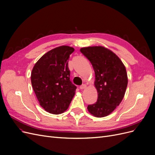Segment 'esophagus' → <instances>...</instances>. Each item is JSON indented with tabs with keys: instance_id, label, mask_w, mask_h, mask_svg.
Returning <instances> with one entry per match:
<instances>
[{
	"instance_id": "obj_1",
	"label": "esophagus",
	"mask_w": 155,
	"mask_h": 155,
	"mask_svg": "<svg viewBox=\"0 0 155 155\" xmlns=\"http://www.w3.org/2000/svg\"><path fill=\"white\" fill-rule=\"evenodd\" d=\"M86 84H82V85H81V86H80V89H86Z\"/></svg>"
}]
</instances>
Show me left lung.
Masks as SVG:
<instances>
[{
  "label": "left lung",
  "instance_id": "obj_1",
  "mask_svg": "<svg viewBox=\"0 0 155 155\" xmlns=\"http://www.w3.org/2000/svg\"><path fill=\"white\" fill-rule=\"evenodd\" d=\"M81 51L92 64L98 92L97 102L89 105L87 110L96 117H106L124 97L128 82L126 67L115 53L105 47L82 48Z\"/></svg>",
  "mask_w": 155,
  "mask_h": 155
}]
</instances>
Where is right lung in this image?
<instances>
[{"label":"right lung","mask_w":155,"mask_h":155,"mask_svg":"<svg viewBox=\"0 0 155 155\" xmlns=\"http://www.w3.org/2000/svg\"><path fill=\"white\" fill-rule=\"evenodd\" d=\"M74 48L61 46L49 51L35 64L31 74L33 91L41 106L58 114L66 111L77 87L70 81L68 61Z\"/></svg>","instance_id":"add662e5"}]
</instances>
